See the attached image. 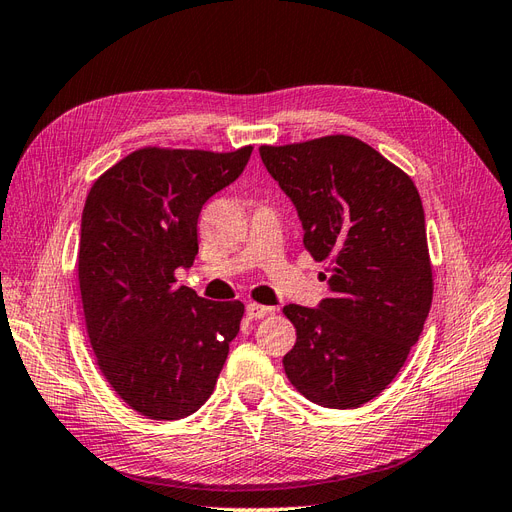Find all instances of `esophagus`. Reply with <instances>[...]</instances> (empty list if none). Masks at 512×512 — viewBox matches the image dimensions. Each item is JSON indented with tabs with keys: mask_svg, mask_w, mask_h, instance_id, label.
Wrapping results in <instances>:
<instances>
[{
	"mask_svg": "<svg viewBox=\"0 0 512 512\" xmlns=\"http://www.w3.org/2000/svg\"><path fill=\"white\" fill-rule=\"evenodd\" d=\"M245 314L250 316V318H254V320H260V318H265V316L273 314V307L258 305V303H247V305H245Z\"/></svg>",
	"mask_w": 512,
	"mask_h": 512,
	"instance_id": "34e87169",
	"label": "esophagus"
}]
</instances>
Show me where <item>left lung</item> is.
<instances>
[{
  "instance_id": "obj_1",
  "label": "left lung",
  "mask_w": 512,
  "mask_h": 512,
  "mask_svg": "<svg viewBox=\"0 0 512 512\" xmlns=\"http://www.w3.org/2000/svg\"><path fill=\"white\" fill-rule=\"evenodd\" d=\"M297 207L303 245L329 262V299L286 305L294 389L322 408L367 404L393 382L427 320L433 280L425 211L404 170L354 136L260 147Z\"/></svg>"
}]
</instances>
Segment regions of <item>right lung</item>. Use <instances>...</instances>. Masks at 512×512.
I'll return each mask as SVG.
<instances>
[{"label":"right lung","mask_w":512,"mask_h":512,"mask_svg":"<svg viewBox=\"0 0 512 512\" xmlns=\"http://www.w3.org/2000/svg\"><path fill=\"white\" fill-rule=\"evenodd\" d=\"M252 145L230 153L145 147L91 185L79 286L91 348L113 391L153 421L205 404L239 333L241 301L175 286L198 254V215L235 181Z\"/></svg>","instance_id":"obj_1"}]
</instances>
